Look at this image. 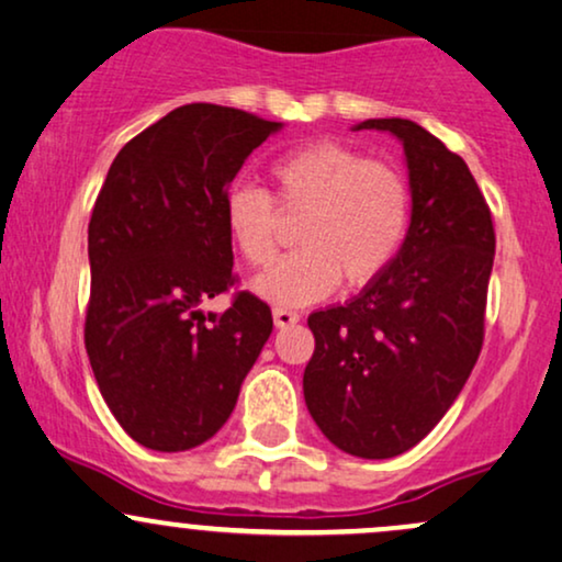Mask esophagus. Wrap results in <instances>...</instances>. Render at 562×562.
Returning a JSON list of instances; mask_svg holds the SVG:
<instances>
[{"instance_id":"1","label":"esophagus","mask_w":562,"mask_h":562,"mask_svg":"<svg viewBox=\"0 0 562 562\" xmlns=\"http://www.w3.org/2000/svg\"><path fill=\"white\" fill-rule=\"evenodd\" d=\"M273 323H276V328H292V325L300 323V315L292 313V310L273 307Z\"/></svg>"}]
</instances>
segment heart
<instances>
[{
  "label": "heart",
  "instance_id": "1",
  "mask_svg": "<svg viewBox=\"0 0 562 562\" xmlns=\"http://www.w3.org/2000/svg\"><path fill=\"white\" fill-rule=\"evenodd\" d=\"M270 179L279 209L258 187H232L224 198L228 237L255 268L273 260L279 211L302 216L294 234L300 249L252 281L262 300L283 307L321 302L338 279L346 289H364L396 260L408 226V187L396 166L321 140L281 156Z\"/></svg>",
  "mask_w": 562,
  "mask_h": 562
}]
</instances>
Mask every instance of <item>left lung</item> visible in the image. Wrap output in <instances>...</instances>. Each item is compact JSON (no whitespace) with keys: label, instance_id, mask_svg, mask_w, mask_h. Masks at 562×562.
Instances as JSON below:
<instances>
[{"label":"left lung","instance_id":"obj_1","mask_svg":"<svg viewBox=\"0 0 562 562\" xmlns=\"http://www.w3.org/2000/svg\"><path fill=\"white\" fill-rule=\"evenodd\" d=\"M355 130L404 145L412 221L396 260L355 300L307 317L304 401L321 432L359 459L414 448L459 398L484 338L495 260L490 207L461 156L412 120Z\"/></svg>","mask_w":562,"mask_h":562}]
</instances>
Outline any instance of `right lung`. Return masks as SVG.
I'll return each instance as SVG.
<instances>
[{
  "label": "right lung",
  "instance_id": "obj_1",
  "mask_svg": "<svg viewBox=\"0 0 562 562\" xmlns=\"http://www.w3.org/2000/svg\"><path fill=\"white\" fill-rule=\"evenodd\" d=\"M241 109L187 103L116 154L88 224L86 349L130 438L177 453L234 412L273 317L239 292L226 313L200 304L234 283L224 198L247 156L279 133Z\"/></svg>",
  "mask_w": 562,
  "mask_h": 562
}]
</instances>
